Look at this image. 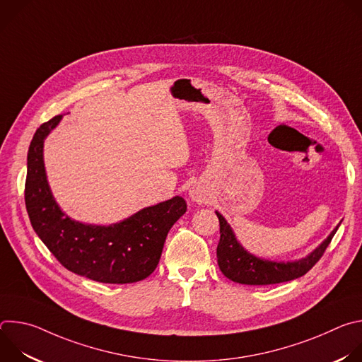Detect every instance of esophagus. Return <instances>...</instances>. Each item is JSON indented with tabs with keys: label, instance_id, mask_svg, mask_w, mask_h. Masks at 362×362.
Here are the masks:
<instances>
[{
	"label": "esophagus",
	"instance_id": "34e87169",
	"mask_svg": "<svg viewBox=\"0 0 362 362\" xmlns=\"http://www.w3.org/2000/svg\"><path fill=\"white\" fill-rule=\"evenodd\" d=\"M189 194H190V199H192L193 202H196V203H203V202L206 200V196H204L203 190L199 189V187H192L190 192H189Z\"/></svg>",
	"mask_w": 362,
	"mask_h": 362
}]
</instances>
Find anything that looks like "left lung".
I'll return each instance as SVG.
<instances>
[{
	"instance_id": "left-lung-1",
	"label": "left lung",
	"mask_w": 362,
	"mask_h": 362,
	"mask_svg": "<svg viewBox=\"0 0 362 362\" xmlns=\"http://www.w3.org/2000/svg\"><path fill=\"white\" fill-rule=\"evenodd\" d=\"M216 215L221 225V240L216 249L218 265L228 279L243 285H272L300 278L321 259V256L341 225L338 223L328 238L302 259L278 262L262 259V257H257L247 252L238 242L235 232L226 219L218 211Z\"/></svg>"
}]
</instances>
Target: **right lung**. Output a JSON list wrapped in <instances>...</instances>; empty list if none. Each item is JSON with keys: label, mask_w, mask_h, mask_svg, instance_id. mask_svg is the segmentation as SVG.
Listing matches in <instances>:
<instances>
[{"label": "right lung", "mask_w": 362, "mask_h": 362, "mask_svg": "<svg viewBox=\"0 0 362 362\" xmlns=\"http://www.w3.org/2000/svg\"><path fill=\"white\" fill-rule=\"evenodd\" d=\"M63 116L41 124L28 148L25 206L33 229L69 271L103 284H133L156 269L170 228L185 215L183 197L148 206L113 225H88L66 215L51 193L44 140Z\"/></svg>", "instance_id": "1"}]
</instances>
